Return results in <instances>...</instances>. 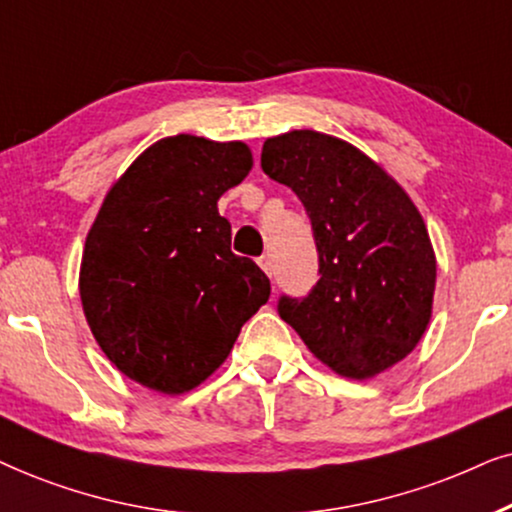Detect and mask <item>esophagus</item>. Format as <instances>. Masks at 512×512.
<instances>
[{
    "label": "esophagus",
    "mask_w": 512,
    "mask_h": 512,
    "mask_svg": "<svg viewBox=\"0 0 512 512\" xmlns=\"http://www.w3.org/2000/svg\"><path fill=\"white\" fill-rule=\"evenodd\" d=\"M260 267L264 269V274H267V276L271 278V257H269V255L260 257Z\"/></svg>",
    "instance_id": "34e87169"
}]
</instances>
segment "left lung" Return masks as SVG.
<instances>
[{"label": "left lung", "mask_w": 512, "mask_h": 512, "mask_svg": "<svg viewBox=\"0 0 512 512\" xmlns=\"http://www.w3.org/2000/svg\"><path fill=\"white\" fill-rule=\"evenodd\" d=\"M262 170L299 196L318 250V283L278 299L281 318L342 377L370 379L410 356L431 320L435 255L405 189L318 131L269 138Z\"/></svg>", "instance_id": "left-lung-1"}]
</instances>
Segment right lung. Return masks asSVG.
<instances>
[{
	"label": "right lung",
	"mask_w": 512,
	"mask_h": 512,
	"mask_svg": "<svg viewBox=\"0 0 512 512\" xmlns=\"http://www.w3.org/2000/svg\"><path fill=\"white\" fill-rule=\"evenodd\" d=\"M250 168L243 142L173 135L145 149L102 201L79 295L95 342L138 384L192 391L267 304V274L231 252V224L217 210Z\"/></svg>",
	"instance_id": "obj_1"
}]
</instances>
